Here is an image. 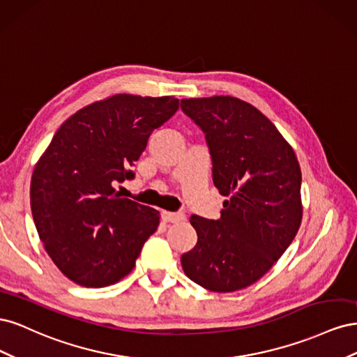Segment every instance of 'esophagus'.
<instances>
[{
	"label": "esophagus",
	"mask_w": 357,
	"mask_h": 357,
	"mask_svg": "<svg viewBox=\"0 0 357 357\" xmlns=\"http://www.w3.org/2000/svg\"><path fill=\"white\" fill-rule=\"evenodd\" d=\"M162 219H164L165 222L168 223H177V222H181L183 219H185V215H183L181 213H171V211H162Z\"/></svg>",
	"instance_id": "obj_1"
}]
</instances>
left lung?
I'll return each instance as SVG.
<instances>
[{
  "label": "left lung",
  "instance_id": "1",
  "mask_svg": "<svg viewBox=\"0 0 357 357\" xmlns=\"http://www.w3.org/2000/svg\"><path fill=\"white\" fill-rule=\"evenodd\" d=\"M205 135L220 219L193 214L198 241L181 255L185 274L211 291H235L265 275L302 220L301 168L294 149L256 107L234 96L181 100Z\"/></svg>",
  "mask_w": 357,
  "mask_h": 357
}]
</instances>
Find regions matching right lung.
Segmentation results:
<instances>
[{
	"instance_id": "right-lung-1",
	"label": "right lung",
	"mask_w": 357,
	"mask_h": 357,
	"mask_svg": "<svg viewBox=\"0 0 357 357\" xmlns=\"http://www.w3.org/2000/svg\"><path fill=\"white\" fill-rule=\"evenodd\" d=\"M178 110L174 96L119 93L79 110L53 135L31 180V211L52 261L71 282L105 287L132 271L159 211L119 198L113 185L149 137Z\"/></svg>"
}]
</instances>
